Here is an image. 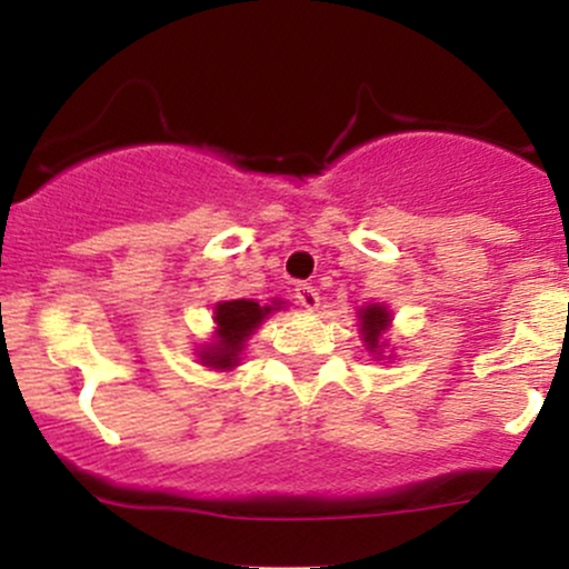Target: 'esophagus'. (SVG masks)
I'll return each instance as SVG.
<instances>
[{"instance_id": "obj_1", "label": "esophagus", "mask_w": 569, "mask_h": 569, "mask_svg": "<svg viewBox=\"0 0 569 569\" xmlns=\"http://www.w3.org/2000/svg\"><path fill=\"white\" fill-rule=\"evenodd\" d=\"M293 291H297L299 305L307 307V310H316L318 302H321V297H318V289H316V286H310V283H299L297 289H293Z\"/></svg>"}]
</instances>
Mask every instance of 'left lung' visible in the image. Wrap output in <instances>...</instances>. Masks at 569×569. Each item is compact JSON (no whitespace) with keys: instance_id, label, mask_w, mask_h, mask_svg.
<instances>
[{"instance_id":"8db88e82","label":"left lung","mask_w":569,"mask_h":569,"mask_svg":"<svg viewBox=\"0 0 569 569\" xmlns=\"http://www.w3.org/2000/svg\"><path fill=\"white\" fill-rule=\"evenodd\" d=\"M388 321H390V316L385 307L369 305L367 310H361V335H363V342L369 345V350L382 348L380 335L385 331V326H388Z\"/></svg>"}]
</instances>
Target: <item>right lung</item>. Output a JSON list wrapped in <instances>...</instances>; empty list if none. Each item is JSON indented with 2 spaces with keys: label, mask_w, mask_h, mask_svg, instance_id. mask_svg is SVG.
<instances>
[{
  "label": "right lung",
  "mask_w": 569,
  "mask_h": 569,
  "mask_svg": "<svg viewBox=\"0 0 569 569\" xmlns=\"http://www.w3.org/2000/svg\"><path fill=\"white\" fill-rule=\"evenodd\" d=\"M278 310L276 305H259L253 299H232V302L217 305V339L211 348L202 350L200 361L213 369H232L238 361V352L243 350V342L262 323L264 316Z\"/></svg>",
  "instance_id": "obj_1"
}]
</instances>
